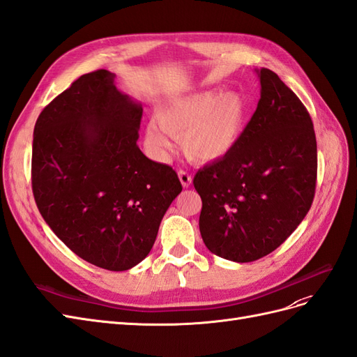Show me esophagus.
<instances>
[{
  "instance_id": "1",
  "label": "esophagus",
  "mask_w": 357,
  "mask_h": 357,
  "mask_svg": "<svg viewBox=\"0 0 357 357\" xmlns=\"http://www.w3.org/2000/svg\"><path fill=\"white\" fill-rule=\"evenodd\" d=\"M178 176H179V181H181L182 187H184V188H188V187L191 185L192 179H191V175H190L188 172H185V170H179V172H178Z\"/></svg>"
}]
</instances>
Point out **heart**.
I'll return each mask as SVG.
<instances>
[{"label":"heart","instance_id":"b5f03b06","mask_svg":"<svg viewBox=\"0 0 357 357\" xmlns=\"http://www.w3.org/2000/svg\"><path fill=\"white\" fill-rule=\"evenodd\" d=\"M248 119L247 98L238 91H202L161 107L148 122L145 145L152 157L165 160L172 139H182L185 155L196 162H213L238 145Z\"/></svg>","mask_w":357,"mask_h":357}]
</instances>
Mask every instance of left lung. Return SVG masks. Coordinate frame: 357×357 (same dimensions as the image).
<instances>
[{
  "label": "left lung",
  "mask_w": 357,
  "mask_h": 357,
  "mask_svg": "<svg viewBox=\"0 0 357 357\" xmlns=\"http://www.w3.org/2000/svg\"><path fill=\"white\" fill-rule=\"evenodd\" d=\"M260 100L238 145L200 169V235L218 257L268 256L307 215L317 179V142L298 96L269 68L256 70Z\"/></svg>",
  "instance_id": "left-lung-1"
}]
</instances>
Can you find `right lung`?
Here are the masks:
<instances>
[{"label": "right lung", "instance_id": "obj_1", "mask_svg": "<svg viewBox=\"0 0 357 357\" xmlns=\"http://www.w3.org/2000/svg\"><path fill=\"white\" fill-rule=\"evenodd\" d=\"M142 112L114 73L97 70L50 101L34 127L40 213L80 259L107 271L131 269L148 256L182 191L175 170L139 149Z\"/></svg>", "mask_w": 357, "mask_h": 357}]
</instances>
